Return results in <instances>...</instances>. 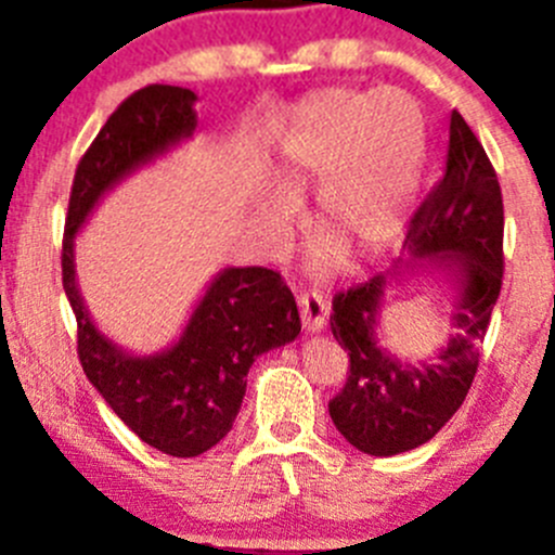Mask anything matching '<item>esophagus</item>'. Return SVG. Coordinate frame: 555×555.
I'll list each match as a JSON object with an SVG mask.
<instances>
[{
    "instance_id": "esophagus-1",
    "label": "esophagus",
    "mask_w": 555,
    "mask_h": 555,
    "mask_svg": "<svg viewBox=\"0 0 555 555\" xmlns=\"http://www.w3.org/2000/svg\"><path fill=\"white\" fill-rule=\"evenodd\" d=\"M300 306V322L311 333H322L327 327V304H324L322 295L317 293H300L298 295Z\"/></svg>"
}]
</instances>
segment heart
<instances>
[{
    "instance_id": "1",
    "label": "heart",
    "mask_w": 555,
    "mask_h": 555,
    "mask_svg": "<svg viewBox=\"0 0 555 555\" xmlns=\"http://www.w3.org/2000/svg\"><path fill=\"white\" fill-rule=\"evenodd\" d=\"M424 160L422 115L408 93L330 88L300 106L279 150L282 193L260 198V222L284 242L298 222L295 204L317 193L313 228L354 255H373L405 228ZM332 238L313 249L311 268L338 262Z\"/></svg>"
}]
</instances>
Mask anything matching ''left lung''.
Listing matches in <instances>:
<instances>
[{
    "instance_id": "left-lung-1",
    "label": "left lung",
    "mask_w": 555,
    "mask_h": 555,
    "mask_svg": "<svg viewBox=\"0 0 555 555\" xmlns=\"http://www.w3.org/2000/svg\"><path fill=\"white\" fill-rule=\"evenodd\" d=\"M502 190L483 144L451 112L443 177L413 215L411 260L338 293L330 330L349 351V378L330 400L335 429L371 456H395L433 440L459 411L478 371L480 344L502 289ZM418 270H443L454 296V335L435 361L408 363L377 344L389 283Z\"/></svg>"
}]
</instances>
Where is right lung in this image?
<instances>
[{"label":"right lung","mask_w":555,"mask_h":555,"mask_svg":"<svg viewBox=\"0 0 555 555\" xmlns=\"http://www.w3.org/2000/svg\"><path fill=\"white\" fill-rule=\"evenodd\" d=\"M195 102L190 88L147 86L112 112L75 171L61 251L88 382L144 443L184 459L209 451L231 433L251 362L300 335L293 293L271 268H222L171 346L131 354L106 338L86 309L75 236L112 188L193 137Z\"/></svg>","instance_id":"1"}]
</instances>
